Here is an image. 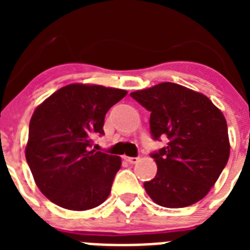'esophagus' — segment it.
<instances>
[{
	"instance_id": "obj_1",
	"label": "esophagus",
	"mask_w": 250,
	"mask_h": 250,
	"mask_svg": "<svg viewBox=\"0 0 250 250\" xmlns=\"http://www.w3.org/2000/svg\"><path fill=\"white\" fill-rule=\"evenodd\" d=\"M124 159H125L127 163H130V164H136L139 161V158H132V156H124Z\"/></svg>"
}]
</instances>
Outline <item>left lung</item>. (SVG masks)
Here are the masks:
<instances>
[{
	"label": "left lung",
	"mask_w": 250,
	"mask_h": 250,
	"mask_svg": "<svg viewBox=\"0 0 250 250\" xmlns=\"http://www.w3.org/2000/svg\"><path fill=\"white\" fill-rule=\"evenodd\" d=\"M130 95L150 111L152 139H169L167 146L151 152L158 173L144 183L147 195L165 208L202 200L228 163L224 115L205 95L178 83H161Z\"/></svg>",
	"instance_id": "8db88e82"
}]
</instances>
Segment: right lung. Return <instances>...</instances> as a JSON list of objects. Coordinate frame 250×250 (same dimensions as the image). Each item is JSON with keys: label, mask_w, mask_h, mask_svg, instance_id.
Wrapping results in <instances>:
<instances>
[{"label": "right lung", "mask_w": 250, "mask_h": 250, "mask_svg": "<svg viewBox=\"0 0 250 250\" xmlns=\"http://www.w3.org/2000/svg\"><path fill=\"white\" fill-rule=\"evenodd\" d=\"M127 91L100 85L63 86L35 110L26 160L41 193L68 210L103 204L121 167L120 156L91 150L104 135L106 112Z\"/></svg>", "instance_id": "1"}]
</instances>
